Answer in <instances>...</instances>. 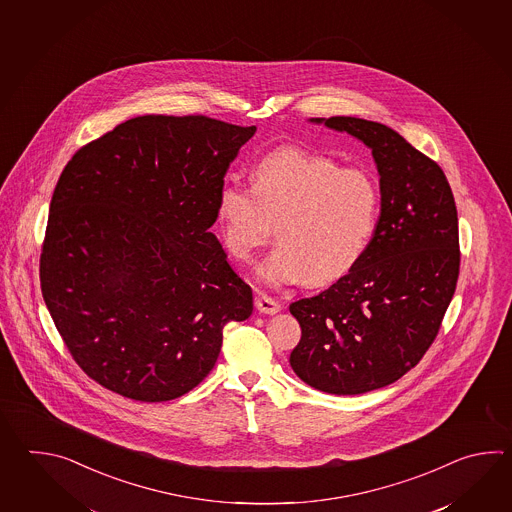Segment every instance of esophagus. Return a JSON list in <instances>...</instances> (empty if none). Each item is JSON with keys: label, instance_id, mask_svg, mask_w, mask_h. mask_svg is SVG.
Masks as SVG:
<instances>
[{"label": "esophagus", "instance_id": "obj_1", "mask_svg": "<svg viewBox=\"0 0 512 512\" xmlns=\"http://www.w3.org/2000/svg\"><path fill=\"white\" fill-rule=\"evenodd\" d=\"M254 304H256V309L263 313V315H276L282 309V304L278 300H274L269 294H258Z\"/></svg>", "mask_w": 512, "mask_h": 512}]
</instances>
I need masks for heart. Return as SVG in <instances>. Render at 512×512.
I'll use <instances>...</instances> for the list:
<instances>
[{
	"mask_svg": "<svg viewBox=\"0 0 512 512\" xmlns=\"http://www.w3.org/2000/svg\"><path fill=\"white\" fill-rule=\"evenodd\" d=\"M375 175L322 153L280 148L252 170V185L229 177L218 194V219L234 256L249 260L271 240L280 243L258 267L271 285L335 282L370 249L381 219Z\"/></svg>",
	"mask_w": 512,
	"mask_h": 512,
	"instance_id": "1",
	"label": "heart"
}]
</instances>
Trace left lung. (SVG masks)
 <instances>
[{"mask_svg":"<svg viewBox=\"0 0 512 512\" xmlns=\"http://www.w3.org/2000/svg\"><path fill=\"white\" fill-rule=\"evenodd\" d=\"M324 122L370 146L381 219L348 274L289 305L302 327L289 362L320 392L359 395L401 379L437 337L459 276L456 201L439 164L392 128L355 117Z\"/></svg>","mask_w":512,"mask_h":512,"instance_id":"obj_1","label":"left lung"}]
</instances>
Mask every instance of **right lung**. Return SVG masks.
I'll list each match as a JSON object with an SVG mask.
<instances>
[{
    "instance_id": "right-lung-1",
    "label": "right lung",
    "mask_w": 512,
    "mask_h": 512,
    "mask_svg": "<svg viewBox=\"0 0 512 512\" xmlns=\"http://www.w3.org/2000/svg\"><path fill=\"white\" fill-rule=\"evenodd\" d=\"M256 126L144 115L82 146L56 183L40 285L89 379L141 403L172 401L214 368L251 285L210 227L230 163Z\"/></svg>"
}]
</instances>
